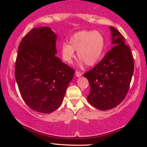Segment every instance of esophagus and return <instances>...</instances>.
<instances>
[{
    "instance_id": "34e87169",
    "label": "esophagus",
    "mask_w": 147,
    "mask_h": 147,
    "mask_svg": "<svg viewBox=\"0 0 147 147\" xmlns=\"http://www.w3.org/2000/svg\"><path fill=\"white\" fill-rule=\"evenodd\" d=\"M76 76H77V77H80V76H82V73H81V72L78 71H76Z\"/></svg>"
}]
</instances>
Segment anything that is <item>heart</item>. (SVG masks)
Returning a JSON list of instances; mask_svg holds the SVG:
<instances>
[{"label": "heart", "instance_id": "1", "mask_svg": "<svg viewBox=\"0 0 147 147\" xmlns=\"http://www.w3.org/2000/svg\"><path fill=\"white\" fill-rule=\"evenodd\" d=\"M106 48V40L98 31H82L75 33L69 39V43H63L61 47L62 59L71 63L75 57V51L80 58V63L85 62L92 66L100 61Z\"/></svg>", "mask_w": 147, "mask_h": 147}]
</instances>
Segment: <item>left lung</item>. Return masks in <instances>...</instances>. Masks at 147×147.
<instances>
[{"label": "left lung", "mask_w": 147, "mask_h": 147, "mask_svg": "<svg viewBox=\"0 0 147 147\" xmlns=\"http://www.w3.org/2000/svg\"><path fill=\"white\" fill-rule=\"evenodd\" d=\"M114 47L89 71L84 74L90 86L89 103L101 110L120 104L128 93L134 71V59L124 36L110 27Z\"/></svg>", "instance_id": "1"}]
</instances>
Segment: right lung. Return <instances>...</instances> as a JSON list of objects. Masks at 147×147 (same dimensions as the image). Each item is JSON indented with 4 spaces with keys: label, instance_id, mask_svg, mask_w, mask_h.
Wrapping results in <instances>:
<instances>
[{
    "label": "right lung",
    "instance_id": "right-lung-1",
    "mask_svg": "<svg viewBox=\"0 0 147 147\" xmlns=\"http://www.w3.org/2000/svg\"><path fill=\"white\" fill-rule=\"evenodd\" d=\"M57 35L48 27L31 29L19 44L15 76L27 105L41 113H51L63 100L75 71L59 57Z\"/></svg>",
    "mask_w": 147,
    "mask_h": 147
}]
</instances>
